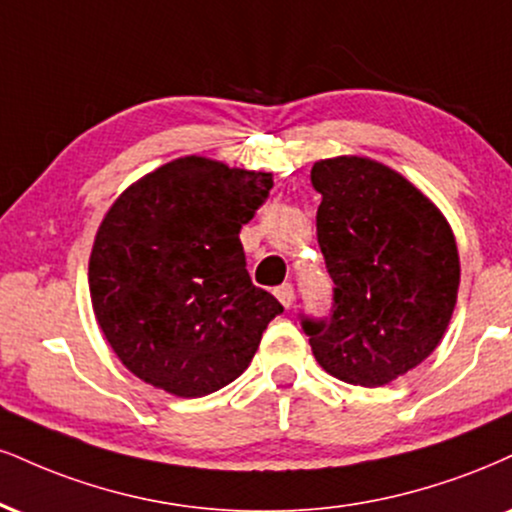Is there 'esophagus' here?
<instances>
[{
  "label": "esophagus",
  "instance_id": "34e87169",
  "mask_svg": "<svg viewBox=\"0 0 512 512\" xmlns=\"http://www.w3.org/2000/svg\"><path fill=\"white\" fill-rule=\"evenodd\" d=\"M274 295L281 300L283 307H291V305H293V295H295V291H293L291 283H281V286L274 291Z\"/></svg>",
  "mask_w": 512,
  "mask_h": 512
}]
</instances>
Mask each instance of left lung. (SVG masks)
<instances>
[{"instance_id":"left-lung-1","label":"left lung","mask_w":512,"mask_h":512,"mask_svg":"<svg viewBox=\"0 0 512 512\" xmlns=\"http://www.w3.org/2000/svg\"><path fill=\"white\" fill-rule=\"evenodd\" d=\"M322 195L317 240L334 281L329 317L300 315L312 353L346 384H389L434 353L458 298L448 221L420 190L365 157L310 171Z\"/></svg>"}]
</instances>
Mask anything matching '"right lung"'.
Segmentation results:
<instances>
[{"label": "right lung", "mask_w": 512, "mask_h": 512, "mask_svg": "<svg viewBox=\"0 0 512 512\" xmlns=\"http://www.w3.org/2000/svg\"><path fill=\"white\" fill-rule=\"evenodd\" d=\"M274 181L183 157L114 202L90 255V295L109 346L138 379L200 398L238 379L283 307L250 281L240 229Z\"/></svg>", "instance_id": "add662e5"}]
</instances>
